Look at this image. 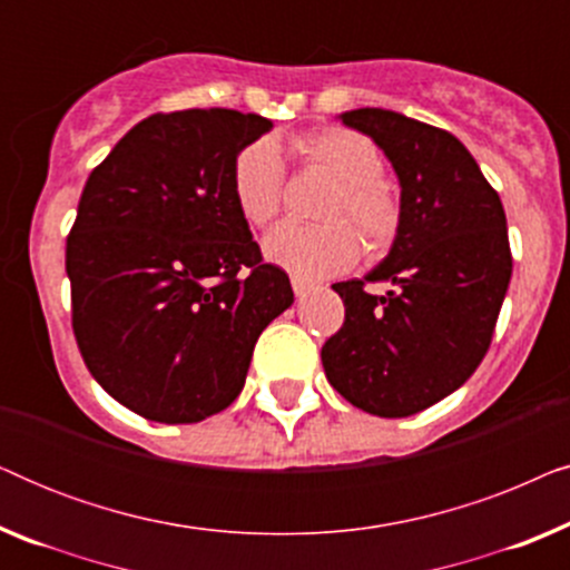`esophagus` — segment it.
Listing matches in <instances>:
<instances>
[{
  "mask_svg": "<svg viewBox=\"0 0 570 570\" xmlns=\"http://www.w3.org/2000/svg\"><path fill=\"white\" fill-rule=\"evenodd\" d=\"M291 285H293V293L295 295H306L311 287H314V283H308V279H303V277H298V275H293L291 277Z\"/></svg>",
  "mask_w": 570,
  "mask_h": 570,
  "instance_id": "34e87169",
  "label": "esophagus"
}]
</instances>
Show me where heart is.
I'll return each instance as SVG.
<instances>
[{"instance_id": "obj_1", "label": "heart", "mask_w": 570, "mask_h": 570, "mask_svg": "<svg viewBox=\"0 0 570 570\" xmlns=\"http://www.w3.org/2000/svg\"><path fill=\"white\" fill-rule=\"evenodd\" d=\"M301 163L334 178L318 213L324 223L287 220L264 238V254L298 277H326L347 272L361 259L394 244L402 225V205L384 181V155L368 137L353 129H318L293 139ZM230 191L240 217L264 228L285 202V166L269 139L246 145L230 170ZM361 232V242L356 233Z\"/></svg>"}]
</instances>
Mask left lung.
I'll list each match as a JSON object with an SVG mask.
<instances>
[{
	"label": "left lung",
	"mask_w": 570,
	"mask_h": 570,
	"mask_svg": "<svg viewBox=\"0 0 570 570\" xmlns=\"http://www.w3.org/2000/svg\"><path fill=\"white\" fill-rule=\"evenodd\" d=\"M342 121L368 135L400 176L402 225L392 252L364 279L332 285L345 322L322 347L330 384L379 417L441 402L478 371L511 283L513 256L501 197L446 129L355 108Z\"/></svg>",
	"instance_id": "1"
}]
</instances>
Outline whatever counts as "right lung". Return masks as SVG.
<instances>
[{"instance_id":"obj_1","label":"right lung","mask_w":570,"mask_h":570,"mask_svg":"<svg viewBox=\"0 0 570 570\" xmlns=\"http://www.w3.org/2000/svg\"><path fill=\"white\" fill-rule=\"evenodd\" d=\"M272 121L230 108L153 114L85 184L67 236L72 330L92 379L155 423H199L244 389L256 340L293 303L230 191Z\"/></svg>"}]
</instances>
